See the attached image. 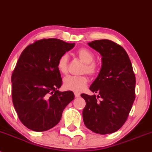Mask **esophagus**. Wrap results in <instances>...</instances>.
I'll return each mask as SVG.
<instances>
[{
  "label": "esophagus",
  "instance_id": "esophagus-1",
  "mask_svg": "<svg viewBox=\"0 0 152 152\" xmlns=\"http://www.w3.org/2000/svg\"><path fill=\"white\" fill-rule=\"evenodd\" d=\"M74 95H75V96L76 97V98H78V97H80V96H81V94H80L79 93H78V92H75Z\"/></svg>",
  "mask_w": 152,
  "mask_h": 152
}]
</instances>
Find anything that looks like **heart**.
<instances>
[{
  "label": "heart",
  "instance_id": "1",
  "mask_svg": "<svg viewBox=\"0 0 152 152\" xmlns=\"http://www.w3.org/2000/svg\"><path fill=\"white\" fill-rule=\"evenodd\" d=\"M76 55L79 59L85 63L83 72L87 73L90 75L96 74L98 71V66L94 62L95 58L94 54L89 49L81 48L78 49L76 52ZM68 61L69 56L67 54H63L58 59L57 68L60 73L66 74L68 73ZM88 83V78L86 76H67L64 79V86L68 90L74 92H81L86 88Z\"/></svg>",
  "mask_w": 152,
  "mask_h": 152
}]
</instances>
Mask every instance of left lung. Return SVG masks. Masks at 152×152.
I'll return each mask as SVG.
<instances>
[{"mask_svg":"<svg viewBox=\"0 0 152 152\" xmlns=\"http://www.w3.org/2000/svg\"><path fill=\"white\" fill-rule=\"evenodd\" d=\"M88 45L100 53L102 66L90 86L98 96L81 95L86 103L83 122L95 133L110 134L121 128L129 115L135 99V75L128 54L120 45L108 39Z\"/></svg>","mask_w":152,"mask_h":152,"instance_id":"1","label":"left lung"}]
</instances>
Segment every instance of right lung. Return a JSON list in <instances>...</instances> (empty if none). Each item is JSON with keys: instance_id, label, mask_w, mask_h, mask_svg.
<instances>
[{"instance_id": "add662e5", "label": "right lung", "mask_w": 152, "mask_h": 152, "mask_svg": "<svg viewBox=\"0 0 152 152\" xmlns=\"http://www.w3.org/2000/svg\"><path fill=\"white\" fill-rule=\"evenodd\" d=\"M74 43L50 38L28 45L12 74V103L25 127L44 132L57 125L62 112L74 98L72 91L61 92L62 79L57 63Z\"/></svg>"}]
</instances>
